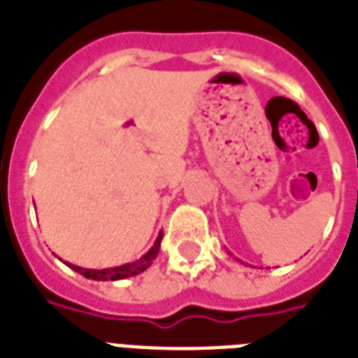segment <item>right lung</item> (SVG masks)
Returning <instances> with one entry per match:
<instances>
[{
  "instance_id": "add662e5",
  "label": "right lung",
  "mask_w": 358,
  "mask_h": 358,
  "mask_svg": "<svg viewBox=\"0 0 358 358\" xmlns=\"http://www.w3.org/2000/svg\"><path fill=\"white\" fill-rule=\"evenodd\" d=\"M162 238L163 232H159L154 241V245L150 247V250L143 255L139 260L129 262V264H124V266H117V267H108V269H85V267L74 266V264H69V262H64L66 266H70L74 271H78L80 275L87 278H92V280H120V278H128V277H135V275H139L145 269L152 266V262L156 260L157 252H159V245H162Z\"/></svg>"
}]
</instances>
